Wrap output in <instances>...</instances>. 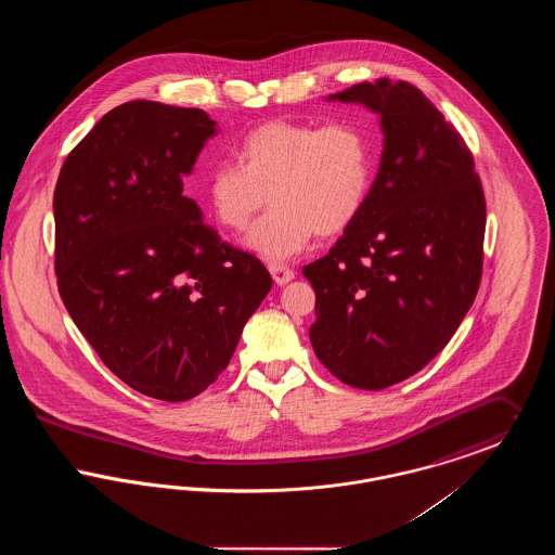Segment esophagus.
Masks as SVG:
<instances>
[{"instance_id": "34e87169", "label": "esophagus", "mask_w": 555, "mask_h": 555, "mask_svg": "<svg viewBox=\"0 0 555 555\" xmlns=\"http://www.w3.org/2000/svg\"><path fill=\"white\" fill-rule=\"evenodd\" d=\"M270 274H272V279H274V283L279 287L287 285V283L295 279V272L291 270L289 266L285 264H270Z\"/></svg>"}]
</instances>
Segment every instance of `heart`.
Masks as SVG:
<instances>
[{
  "instance_id": "1",
  "label": "heart",
  "mask_w": 555,
  "mask_h": 555,
  "mask_svg": "<svg viewBox=\"0 0 555 555\" xmlns=\"http://www.w3.org/2000/svg\"><path fill=\"white\" fill-rule=\"evenodd\" d=\"M237 156L238 166L211 168L206 202L233 233L249 229L270 202L247 247L272 262L295 256L314 235L344 233L364 210L378 164L374 139L353 122L270 120L243 137Z\"/></svg>"
}]
</instances>
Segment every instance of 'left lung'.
I'll return each instance as SVG.
<instances>
[{
    "mask_svg": "<svg viewBox=\"0 0 555 555\" xmlns=\"http://www.w3.org/2000/svg\"><path fill=\"white\" fill-rule=\"evenodd\" d=\"M328 100L378 114L385 139L364 210L301 270L317 293L310 341L341 383L378 391L423 370L470 310L485 195L462 134L414 85L360 82Z\"/></svg>",
    "mask_w": 555,
    "mask_h": 555,
    "instance_id": "obj_1",
    "label": "left lung"
}]
</instances>
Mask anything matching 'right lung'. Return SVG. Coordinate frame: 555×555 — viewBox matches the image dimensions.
Here are the masks:
<instances>
[{
	"label": "right lung",
	"mask_w": 555,
	"mask_h": 555,
	"mask_svg": "<svg viewBox=\"0 0 555 555\" xmlns=\"http://www.w3.org/2000/svg\"><path fill=\"white\" fill-rule=\"evenodd\" d=\"M216 122L197 107L127 102L64 162L53 191L57 291L122 383L186 401L229 366L264 301V264L220 241L183 195Z\"/></svg>",
	"instance_id": "1"
}]
</instances>
